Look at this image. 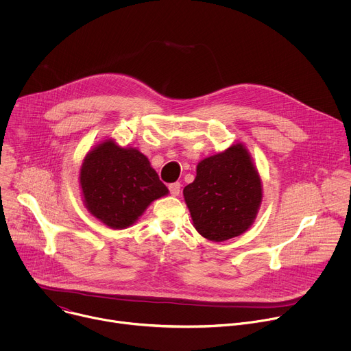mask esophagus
<instances>
[{
    "label": "esophagus",
    "instance_id": "obj_1",
    "mask_svg": "<svg viewBox=\"0 0 351 351\" xmlns=\"http://www.w3.org/2000/svg\"><path fill=\"white\" fill-rule=\"evenodd\" d=\"M180 183L179 182H175V183H171L169 186H168V189H169V193L172 194V195H179V193H180Z\"/></svg>",
    "mask_w": 351,
    "mask_h": 351
}]
</instances>
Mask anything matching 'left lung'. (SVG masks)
Instances as JSON below:
<instances>
[{
  "mask_svg": "<svg viewBox=\"0 0 351 351\" xmlns=\"http://www.w3.org/2000/svg\"><path fill=\"white\" fill-rule=\"evenodd\" d=\"M184 202L199 234L223 241L253 223L263 198L260 176L241 144L206 158L183 189Z\"/></svg>",
  "mask_w": 351,
  "mask_h": 351,
  "instance_id": "1",
  "label": "left lung"
}]
</instances>
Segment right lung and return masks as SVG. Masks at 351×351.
<instances>
[{"mask_svg": "<svg viewBox=\"0 0 351 351\" xmlns=\"http://www.w3.org/2000/svg\"><path fill=\"white\" fill-rule=\"evenodd\" d=\"M80 184L88 211L114 229L130 226L149 203L168 194L145 156L134 148H121L112 140L87 154Z\"/></svg>", "mask_w": 351, "mask_h": 351, "instance_id": "1", "label": "right lung"}]
</instances>
